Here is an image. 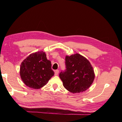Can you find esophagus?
<instances>
[{"label": "esophagus", "instance_id": "34e87169", "mask_svg": "<svg viewBox=\"0 0 122 122\" xmlns=\"http://www.w3.org/2000/svg\"><path fill=\"white\" fill-rule=\"evenodd\" d=\"M58 73H59V71H58V70H55V73H54V75H55V76L57 75H58Z\"/></svg>", "mask_w": 122, "mask_h": 122}]
</instances>
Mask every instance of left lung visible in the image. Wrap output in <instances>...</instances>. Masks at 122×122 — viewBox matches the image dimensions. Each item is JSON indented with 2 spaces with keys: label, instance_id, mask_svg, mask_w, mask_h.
Here are the masks:
<instances>
[{
  "label": "left lung",
  "instance_id": "left-lung-1",
  "mask_svg": "<svg viewBox=\"0 0 122 122\" xmlns=\"http://www.w3.org/2000/svg\"><path fill=\"white\" fill-rule=\"evenodd\" d=\"M66 70L60 77L66 90L72 93L86 91L95 79L94 69L87 59L78 53L65 58Z\"/></svg>",
  "mask_w": 122,
  "mask_h": 122
}]
</instances>
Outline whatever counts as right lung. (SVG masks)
Segmentation results:
<instances>
[{"label": "right lung", "mask_w": 122, "mask_h": 122, "mask_svg": "<svg viewBox=\"0 0 122 122\" xmlns=\"http://www.w3.org/2000/svg\"><path fill=\"white\" fill-rule=\"evenodd\" d=\"M54 74L51 62L42 51L30 54L20 65L22 80L26 86L34 89H39L45 86Z\"/></svg>", "instance_id": "obj_1"}]
</instances>
